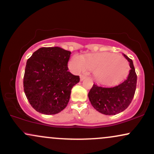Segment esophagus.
I'll return each mask as SVG.
<instances>
[{"instance_id":"obj_1","label":"esophagus","mask_w":154,"mask_h":154,"mask_svg":"<svg viewBox=\"0 0 154 154\" xmlns=\"http://www.w3.org/2000/svg\"><path fill=\"white\" fill-rule=\"evenodd\" d=\"M85 78H86V77H85V75H80V80L81 81H83Z\"/></svg>"}]
</instances>
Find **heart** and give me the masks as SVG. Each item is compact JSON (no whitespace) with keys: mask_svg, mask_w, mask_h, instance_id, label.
Segmentation results:
<instances>
[{"mask_svg":"<svg viewBox=\"0 0 154 154\" xmlns=\"http://www.w3.org/2000/svg\"><path fill=\"white\" fill-rule=\"evenodd\" d=\"M69 67L74 72L79 73L88 68L94 72L95 79L102 83L119 81L128 75V61L118 54L97 53L82 56H75L69 62Z\"/></svg>","mask_w":154,"mask_h":154,"instance_id":"b5f03b06","label":"heart"}]
</instances>
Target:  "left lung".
I'll use <instances>...</instances> for the list:
<instances>
[{"label": "left lung", "instance_id": "obj_1", "mask_svg": "<svg viewBox=\"0 0 154 154\" xmlns=\"http://www.w3.org/2000/svg\"><path fill=\"white\" fill-rule=\"evenodd\" d=\"M131 69L127 78L117 85L109 87L93 85L88 97L97 111L106 115H115L126 109L133 100L137 88V76L132 60L124 54Z\"/></svg>", "mask_w": 154, "mask_h": 154}]
</instances>
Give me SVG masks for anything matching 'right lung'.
<instances>
[{"instance_id":"add662e5","label":"right lung","mask_w":154,"mask_h":154,"mask_svg":"<svg viewBox=\"0 0 154 154\" xmlns=\"http://www.w3.org/2000/svg\"><path fill=\"white\" fill-rule=\"evenodd\" d=\"M71 52L58 47L41 48L33 52L25 66L23 87L32 108L43 114H55L69 102L72 88L79 76L68 71Z\"/></svg>"}]
</instances>
